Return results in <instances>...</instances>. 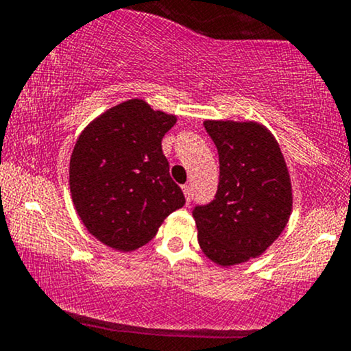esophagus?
Returning <instances> with one entry per match:
<instances>
[{"label": "esophagus", "instance_id": "1", "mask_svg": "<svg viewBox=\"0 0 351 351\" xmlns=\"http://www.w3.org/2000/svg\"><path fill=\"white\" fill-rule=\"evenodd\" d=\"M183 193H184V198H186V203L189 204V203H191V199H193L191 186H189V184H184V186H183Z\"/></svg>", "mask_w": 351, "mask_h": 351}]
</instances>
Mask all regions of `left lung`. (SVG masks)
<instances>
[{
    "label": "left lung",
    "instance_id": "1",
    "mask_svg": "<svg viewBox=\"0 0 351 351\" xmlns=\"http://www.w3.org/2000/svg\"><path fill=\"white\" fill-rule=\"evenodd\" d=\"M219 155L215 199L193 217L203 252L234 265L261 256L279 237L292 211V188L279 143L256 122H204Z\"/></svg>",
    "mask_w": 351,
    "mask_h": 351
}]
</instances>
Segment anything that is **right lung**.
I'll return each instance as SVG.
<instances>
[{"instance_id":"right-lung-1","label":"right lung","mask_w":351,"mask_h":351,"mask_svg":"<svg viewBox=\"0 0 351 351\" xmlns=\"http://www.w3.org/2000/svg\"><path fill=\"white\" fill-rule=\"evenodd\" d=\"M175 123V115L132 99L80 134L69 167L72 201L87 231L104 244L119 251L142 247L184 204L162 150Z\"/></svg>"}]
</instances>
